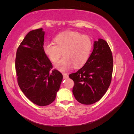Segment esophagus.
Listing matches in <instances>:
<instances>
[{"mask_svg":"<svg viewBox=\"0 0 134 134\" xmlns=\"http://www.w3.org/2000/svg\"><path fill=\"white\" fill-rule=\"evenodd\" d=\"M62 74L63 76V78H64V79L69 77V76H68V74L67 73H65V72H62Z\"/></svg>","mask_w":134,"mask_h":134,"instance_id":"esophagus-1","label":"esophagus"}]
</instances>
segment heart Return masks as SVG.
<instances>
[{
    "instance_id": "1",
    "label": "heart",
    "mask_w": 134,
    "mask_h": 134,
    "mask_svg": "<svg viewBox=\"0 0 134 134\" xmlns=\"http://www.w3.org/2000/svg\"><path fill=\"white\" fill-rule=\"evenodd\" d=\"M92 48V42L87 35L74 31L60 34L54 38V43L45 42L43 49L46 55L60 71H67L72 68L82 66L89 59Z\"/></svg>"
}]
</instances>
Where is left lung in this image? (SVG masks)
Masks as SVG:
<instances>
[{"label":"left lung","mask_w":134,"mask_h":134,"mask_svg":"<svg viewBox=\"0 0 134 134\" xmlns=\"http://www.w3.org/2000/svg\"><path fill=\"white\" fill-rule=\"evenodd\" d=\"M113 57L107 42L99 38L85 64L69 77L74 81L72 93L79 102L92 105L106 93L112 80Z\"/></svg>","instance_id":"8db88e82"}]
</instances>
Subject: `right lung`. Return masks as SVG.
Returning <instances> with one entry per match:
<instances>
[{"mask_svg": "<svg viewBox=\"0 0 134 134\" xmlns=\"http://www.w3.org/2000/svg\"><path fill=\"white\" fill-rule=\"evenodd\" d=\"M42 28L27 34L16 51L15 69L20 89L29 100L38 106H47L55 99L63 75L52 70L53 65L43 49Z\"/></svg>", "mask_w": 134, "mask_h": 134, "instance_id": "1", "label": "right lung"}]
</instances>
